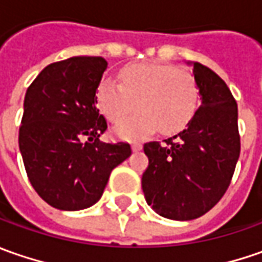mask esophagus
Masks as SVG:
<instances>
[{"label": "esophagus", "mask_w": 262, "mask_h": 262, "mask_svg": "<svg viewBox=\"0 0 262 262\" xmlns=\"http://www.w3.org/2000/svg\"><path fill=\"white\" fill-rule=\"evenodd\" d=\"M142 148H143V146H142L140 143H133V145H132V150H133V152H138V150H142Z\"/></svg>", "instance_id": "1"}]
</instances>
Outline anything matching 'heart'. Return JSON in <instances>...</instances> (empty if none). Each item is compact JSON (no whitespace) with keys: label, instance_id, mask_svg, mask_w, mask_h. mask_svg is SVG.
<instances>
[{"label":"heart","instance_id":"obj_1","mask_svg":"<svg viewBox=\"0 0 262 262\" xmlns=\"http://www.w3.org/2000/svg\"><path fill=\"white\" fill-rule=\"evenodd\" d=\"M97 107L112 122L140 112L114 126V135L142 140L161 127L164 133L184 129L199 105V86L190 71L162 63H136L120 71V85L103 79L97 88Z\"/></svg>","mask_w":262,"mask_h":262}]
</instances>
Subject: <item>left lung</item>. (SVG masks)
I'll use <instances>...</instances> for the list:
<instances>
[{
	"label": "left lung",
	"mask_w": 262,
	"mask_h": 262,
	"mask_svg": "<svg viewBox=\"0 0 262 262\" xmlns=\"http://www.w3.org/2000/svg\"><path fill=\"white\" fill-rule=\"evenodd\" d=\"M199 86L200 105L184 130L149 142V165L142 176L146 203L159 216L193 221L207 213L228 190L241 152L238 105L212 69L187 62Z\"/></svg>",
	"instance_id": "obj_1"
}]
</instances>
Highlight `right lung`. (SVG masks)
I'll use <instances>...</instances> for the list:
<instances>
[{"label":"right lung","instance_id":"1","mask_svg":"<svg viewBox=\"0 0 262 262\" xmlns=\"http://www.w3.org/2000/svg\"><path fill=\"white\" fill-rule=\"evenodd\" d=\"M107 69L100 56L50 63L27 88L18 146L33 188L59 210H82L103 195L110 174L130 157L129 143H103L107 122L97 88Z\"/></svg>","mask_w":262,"mask_h":262}]
</instances>
